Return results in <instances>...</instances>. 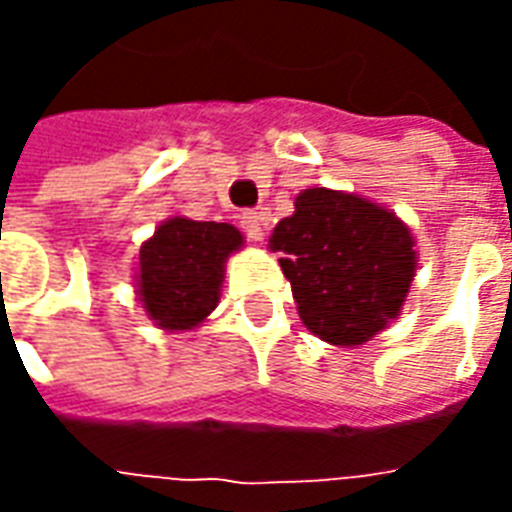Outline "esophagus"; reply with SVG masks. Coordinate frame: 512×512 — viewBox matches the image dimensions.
I'll return each mask as SVG.
<instances>
[{
	"mask_svg": "<svg viewBox=\"0 0 512 512\" xmlns=\"http://www.w3.org/2000/svg\"><path fill=\"white\" fill-rule=\"evenodd\" d=\"M241 230H244L246 238H252V241H263V219H260L255 211L241 213Z\"/></svg>",
	"mask_w": 512,
	"mask_h": 512,
	"instance_id": "34e87169",
	"label": "esophagus"
}]
</instances>
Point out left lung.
Instances as JSON below:
<instances>
[{"instance_id":"8db88e82","label":"left lung","mask_w":512,"mask_h":512,"mask_svg":"<svg viewBox=\"0 0 512 512\" xmlns=\"http://www.w3.org/2000/svg\"><path fill=\"white\" fill-rule=\"evenodd\" d=\"M304 326L332 345H362L395 321L417 271L414 235L359 194L304 189L268 238Z\"/></svg>"}]
</instances>
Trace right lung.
I'll use <instances>...</instances> for the list:
<instances>
[{"mask_svg": "<svg viewBox=\"0 0 512 512\" xmlns=\"http://www.w3.org/2000/svg\"><path fill=\"white\" fill-rule=\"evenodd\" d=\"M244 235L227 222L172 216L139 249L136 296L147 318L164 332L200 326L219 304L227 257Z\"/></svg>", "mask_w": 512, "mask_h": 512, "instance_id": "add662e5", "label": "right lung"}]
</instances>
